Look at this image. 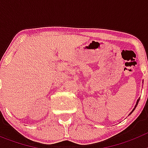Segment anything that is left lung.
Here are the masks:
<instances>
[{"label": "left lung", "mask_w": 148, "mask_h": 148, "mask_svg": "<svg viewBox=\"0 0 148 148\" xmlns=\"http://www.w3.org/2000/svg\"><path fill=\"white\" fill-rule=\"evenodd\" d=\"M139 99H140V98H139V99H138V100H137V101H136V106H135V108H133V110H132V112H131V113H130V114H129V115H130V114H131V113H133V110H135V108H136V106H137V104H138V101H139Z\"/></svg>", "instance_id": "1"}]
</instances>
